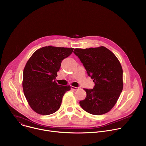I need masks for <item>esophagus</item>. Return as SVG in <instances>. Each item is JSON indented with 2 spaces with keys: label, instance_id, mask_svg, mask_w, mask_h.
I'll list each match as a JSON object with an SVG mask.
<instances>
[{
  "label": "esophagus",
  "instance_id": "esophagus-1",
  "mask_svg": "<svg viewBox=\"0 0 146 146\" xmlns=\"http://www.w3.org/2000/svg\"><path fill=\"white\" fill-rule=\"evenodd\" d=\"M71 88L74 90V91H76V90H79V87H73V86H71Z\"/></svg>",
  "mask_w": 146,
  "mask_h": 146
}]
</instances>
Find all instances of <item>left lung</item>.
Here are the masks:
<instances>
[{"label": "left lung", "instance_id": "left-lung-1", "mask_svg": "<svg viewBox=\"0 0 146 146\" xmlns=\"http://www.w3.org/2000/svg\"><path fill=\"white\" fill-rule=\"evenodd\" d=\"M73 52L95 84L93 89L84 88L87 96L80 101V105L94 115L109 112L115 105L123 89V72L119 60L103 46L76 48Z\"/></svg>", "mask_w": 146, "mask_h": 146}]
</instances>
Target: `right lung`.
Here are the masks:
<instances>
[{
	"mask_svg": "<svg viewBox=\"0 0 146 146\" xmlns=\"http://www.w3.org/2000/svg\"><path fill=\"white\" fill-rule=\"evenodd\" d=\"M73 48L46 46L36 50L29 59L23 72V87L30 107L36 113L49 115L60 107L62 98L70 86H60L55 81L62 60Z\"/></svg>",
	"mask_w": 146,
	"mask_h": 146,
	"instance_id": "obj_1",
	"label": "right lung"
}]
</instances>
